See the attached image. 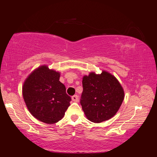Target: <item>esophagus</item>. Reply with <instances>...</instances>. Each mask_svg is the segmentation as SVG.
I'll return each mask as SVG.
<instances>
[{
	"mask_svg": "<svg viewBox=\"0 0 157 157\" xmlns=\"http://www.w3.org/2000/svg\"><path fill=\"white\" fill-rule=\"evenodd\" d=\"M72 100L74 101V102H78V96H77V95H75V96H73L72 97Z\"/></svg>",
	"mask_w": 157,
	"mask_h": 157,
	"instance_id": "34e87169",
	"label": "esophagus"
}]
</instances>
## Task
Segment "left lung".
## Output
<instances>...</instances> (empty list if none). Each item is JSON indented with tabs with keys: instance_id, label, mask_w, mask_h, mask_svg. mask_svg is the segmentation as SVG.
<instances>
[{
	"instance_id": "left-lung-1",
	"label": "left lung",
	"mask_w": 157,
	"mask_h": 157,
	"mask_svg": "<svg viewBox=\"0 0 157 157\" xmlns=\"http://www.w3.org/2000/svg\"><path fill=\"white\" fill-rule=\"evenodd\" d=\"M80 104L88 119L95 123L110 119L116 115L124 98V89L115 76L102 71L84 75Z\"/></svg>"
}]
</instances>
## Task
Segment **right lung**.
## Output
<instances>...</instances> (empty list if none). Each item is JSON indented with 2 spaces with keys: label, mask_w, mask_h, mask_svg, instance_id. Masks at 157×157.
Returning <instances> with one entry per match:
<instances>
[{
  "label": "right lung",
  "mask_w": 157,
  "mask_h": 157,
  "mask_svg": "<svg viewBox=\"0 0 157 157\" xmlns=\"http://www.w3.org/2000/svg\"><path fill=\"white\" fill-rule=\"evenodd\" d=\"M59 77V72L43 65L32 71L23 84L22 95L28 110L46 124L62 119L70 105L71 98Z\"/></svg>",
  "instance_id": "obj_1"
}]
</instances>
